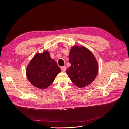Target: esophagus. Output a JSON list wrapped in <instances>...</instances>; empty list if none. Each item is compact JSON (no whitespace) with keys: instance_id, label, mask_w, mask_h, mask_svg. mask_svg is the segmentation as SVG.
<instances>
[{"instance_id":"esophagus-1","label":"esophagus","mask_w":129,"mask_h":129,"mask_svg":"<svg viewBox=\"0 0 129 129\" xmlns=\"http://www.w3.org/2000/svg\"><path fill=\"white\" fill-rule=\"evenodd\" d=\"M61 71H62V72H66V67H65V66H63V67H61Z\"/></svg>"}]
</instances>
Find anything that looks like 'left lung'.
<instances>
[{"mask_svg":"<svg viewBox=\"0 0 129 129\" xmlns=\"http://www.w3.org/2000/svg\"><path fill=\"white\" fill-rule=\"evenodd\" d=\"M71 66L67 69L72 82L79 88L90 84L99 71V64L92 53L83 46H74L69 55Z\"/></svg>","mask_w":129,"mask_h":129,"instance_id":"obj_1","label":"left lung"}]
</instances>
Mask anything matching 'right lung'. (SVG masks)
Segmentation results:
<instances>
[{"instance_id": "1", "label": "right lung", "mask_w": 129, "mask_h": 129, "mask_svg": "<svg viewBox=\"0 0 129 129\" xmlns=\"http://www.w3.org/2000/svg\"><path fill=\"white\" fill-rule=\"evenodd\" d=\"M61 69L55 60L50 57L49 53L45 51L37 53L27 66V79L34 86L40 89L48 87L55 80Z\"/></svg>"}]
</instances>
